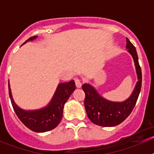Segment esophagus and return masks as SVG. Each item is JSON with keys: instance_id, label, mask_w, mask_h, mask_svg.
<instances>
[{"instance_id": "obj_1", "label": "esophagus", "mask_w": 154, "mask_h": 154, "mask_svg": "<svg viewBox=\"0 0 154 154\" xmlns=\"http://www.w3.org/2000/svg\"><path fill=\"white\" fill-rule=\"evenodd\" d=\"M75 82L76 87H78V88H80V87L82 86V82H81V80L79 79H75Z\"/></svg>"}]
</instances>
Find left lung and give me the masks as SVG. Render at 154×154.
Returning <instances> with one entry per match:
<instances>
[{"instance_id":"1","label":"left lung","mask_w":154,"mask_h":154,"mask_svg":"<svg viewBox=\"0 0 154 154\" xmlns=\"http://www.w3.org/2000/svg\"><path fill=\"white\" fill-rule=\"evenodd\" d=\"M126 48L133 57L138 79L130 97L123 102L110 101L102 96L90 84L85 83L82 85L85 94L84 102L85 111L94 124L105 127L117 126L129 116L135 106L140 92L142 72L135 47L128 38H126Z\"/></svg>"}]
</instances>
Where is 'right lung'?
I'll list each match as a JSON object with an SVG mask.
<instances>
[{"label": "right lung", "instance_id": "obj_1", "mask_svg": "<svg viewBox=\"0 0 154 154\" xmlns=\"http://www.w3.org/2000/svg\"><path fill=\"white\" fill-rule=\"evenodd\" d=\"M37 38L38 36L31 37L24 44L30 41L35 40ZM8 89L14 110L23 124L32 131L44 133L55 129L59 124L63 115L64 106L69 99V96L75 89V84L74 80L59 83L49 103L43 108L34 110L23 109L16 104L12 97L9 82Z\"/></svg>", "mask_w": 154, "mask_h": 154}]
</instances>
